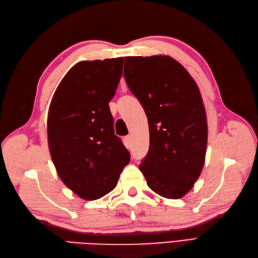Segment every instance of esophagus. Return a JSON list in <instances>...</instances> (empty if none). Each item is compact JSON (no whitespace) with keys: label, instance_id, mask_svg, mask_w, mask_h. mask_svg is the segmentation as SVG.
Here are the masks:
<instances>
[{"label":"esophagus","instance_id":"34e87169","mask_svg":"<svg viewBox=\"0 0 258 258\" xmlns=\"http://www.w3.org/2000/svg\"><path fill=\"white\" fill-rule=\"evenodd\" d=\"M131 140H132L131 136H126V137L123 138L124 144H126V146H127V147H130V145H131Z\"/></svg>","mask_w":258,"mask_h":258}]
</instances>
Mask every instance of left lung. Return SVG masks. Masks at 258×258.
<instances>
[{"label": "left lung", "mask_w": 258, "mask_h": 258, "mask_svg": "<svg viewBox=\"0 0 258 258\" xmlns=\"http://www.w3.org/2000/svg\"><path fill=\"white\" fill-rule=\"evenodd\" d=\"M123 69L150 127V148L139 168L153 191L182 198L196 183L206 159L208 123L198 86L168 56L124 57Z\"/></svg>", "instance_id": "8db88e82"}]
</instances>
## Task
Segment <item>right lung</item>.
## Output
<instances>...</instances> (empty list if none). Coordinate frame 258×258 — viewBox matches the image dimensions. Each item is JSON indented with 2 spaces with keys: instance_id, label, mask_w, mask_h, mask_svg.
Wrapping results in <instances>:
<instances>
[{
  "instance_id": "1",
  "label": "right lung",
  "mask_w": 258,
  "mask_h": 258,
  "mask_svg": "<svg viewBox=\"0 0 258 258\" xmlns=\"http://www.w3.org/2000/svg\"><path fill=\"white\" fill-rule=\"evenodd\" d=\"M123 58L81 61L53 93L47 118L49 152L61 181L77 196L96 200L115 188L130 154L114 134L108 102Z\"/></svg>"
}]
</instances>
